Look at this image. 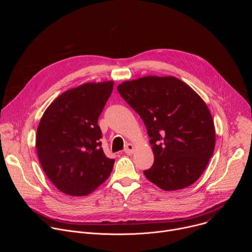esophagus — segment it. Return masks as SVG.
I'll list each match as a JSON object with an SVG mask.
<instances>
[{
  "mask_svg": "<svg viewBox=\"0 0 252 252\" xmlns=\"http://www.w3.org/2000/svg\"><path fill=\"white\" fill-rule=\"evenodd\" d=\"M133 151H134V146L131 145V143H126V146L125 148V153L127 155H130L133 153Z\"/></svg>",
  "mask_w": 252,
  "mask_h": 252,
  "instance_id": "obj_1",
  "label": "esophagus"
}]
</instances>
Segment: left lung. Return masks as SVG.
<instances>
[{"label": "left lung", "mask_w": 252, "mask_h": 252, "mask_svg": "<svg viewBox=\"0 0 252 252\" xmlns=\"http://www.w3.org/2000/svg\"><path fill=\"white\" fill-rule=\"evenodd\" d=\"M122 97L140 117L151 137L155 161L143 171L163 190L195 183L215 146L212 117L201 97L173 77H145L118 87Z\"/></svg>", "instance_id": "8db88e82"}]
</instances>
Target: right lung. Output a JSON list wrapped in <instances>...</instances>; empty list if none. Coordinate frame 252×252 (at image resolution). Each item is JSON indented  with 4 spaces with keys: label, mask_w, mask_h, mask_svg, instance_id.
Returning a JSON list of instances; mask_svg holds the SVG:
<instances>
[{
    "label": "right lung",
    "mask_w": 252,
    "mask_h": 252,
    "mask_svg": "<svg viewBox=\"0 0 252 252\" xmlns=\"http://www.w3.org/2000/svg\"><path fill=\"white\" fill-rule=\"evenodd\" d=\"M113 89V82H105L68 90L43 115L35 136L38 157L50 181L65 194L93 192L113 170L115 159L103 154L97 125Z\"/></svg>",
    "instance_id": "add662e5"
}]
</instances>
